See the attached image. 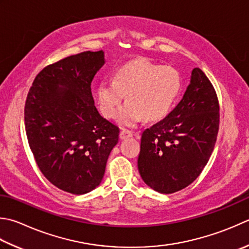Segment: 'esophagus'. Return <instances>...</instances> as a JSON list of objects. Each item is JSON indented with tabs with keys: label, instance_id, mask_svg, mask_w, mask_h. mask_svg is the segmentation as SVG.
<instances>
[{
	"label": "esophagus",
	"instance_id": "1",
	"mask_svg": "<svg viewBox=\"0 0 249 249\" xmlns=\"http://www.w3.org/2000/svg\"><path fill=\"white\" fill-rule=\"evenodd\" d=\"M129 137H133V131L127 130V129H122L120 133V138L121 140H125Z\"/></svg>",
	"mask_w": 249,
	"mask_h": 249
}]
</instances>
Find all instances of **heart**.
<instances>
[{
	"label": "heart",
	"instance_id": "b5f03b06",
	"mask_svg": "<svg viewBox=\"0 0 249 249\" xmlns=\"http://www.w3.org/2000/svg\"><path fill=\"white\" fill-rule=\"evenodd\" d=\"M180 89L181 80L175 68L139 59L120 67L113 81H100L96 96L102 114L113 118L126 95L128 101L119 110L116 122L133 127L143 118L149 121L165 118Z\"/></svg>",
	"mask_w": 249,
	"mask_h": 249
}]
</instances>
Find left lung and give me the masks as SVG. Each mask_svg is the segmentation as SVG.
<instances>
[{
    "instance_id": "1",
    "label": "left lung",
    "mask_w": 249,
    "mask_h": 249,
    "mask_svg": "<svg viewBox=\"0 0 249 249\" xmlns=\"http://www.w3.org/2000/svg\"><path fill=\"white\" fill-rule=\"evenodd\" d=\"M218 129L216 91L194 68L179 104L141 135L138 170L144 183L164 194L191 184L211 158Z\"/></svg>"
}]
</instances>
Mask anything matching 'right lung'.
Segmentation results:
<instances>
[{
    "mask_svg": "<svg viewBox=\"0 0 249 249\" xmlns=\"http://www.w3.org/2000/svg\"><path fill=\"white\" fill-rule=\"evenodd\" d=\"M105 53L67 57L38 73L24 107L29 145L38 168L53 186L76 196L104 178L119 128L95 107L91 82L105 65Z\"/></svg>",
    "mask_w": 249,
    "mask_h": 249,
    "instance_id": "obj_1",
    "label": "right lung"
}]
</instances>
